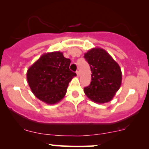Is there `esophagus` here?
<instances>
[{
  "label": "esophagus",
  "instance_id": "34e87169",
  "mask_svg": "<svg viewBox=\"0 0 149 149\" xmlns=\"http://www.w3.org/2000/svg\"><path fill=\"white\" fill-rule=\"evenodd\" d=\"M76 74H77V76L79 77V76H80V71H76Z\"/></svg>",
  "mask_w": 149,
  "mask_h": 149
}]
</instances>
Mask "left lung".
I'll return each mask as SVG.
<instances>
[{"mask_svg": "<svg viewBox=\"0 0 149 149\" xmlns=\"http://www.w3.org/2000/svg\"><path fill=\"white\" fill-rule=\"evenodd\" d=\"M92 71L91 83L84 92L92 102L105 104L113 100L122 83L119 64L105 49L93 47L84 54Z\"/></svg>", "mask_w": 149, "mask_h": 149, "instance_id": "obj_1", "label": "left lung"}]
</instances>
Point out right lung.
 Segmentation results:
<instances>
[{
    "label": "right lung",
    "mask_w": 149,
    "mask_h": 149,
    "mask_svg": "<svg viewBox=\"0 0 149 149\" xmlns=\"http://www.w3.org/2000/svg\"><path fill=\"white\" fill-rule=\"evenodd\" d=\"M70 64L71 60L60 51L42 54L26 72L33 95L49 105L59 103L66 95L69 82L76 76L69 69Z\"/></svg>",
    "instance_id": "right-lung-1"
}]
</instances>
